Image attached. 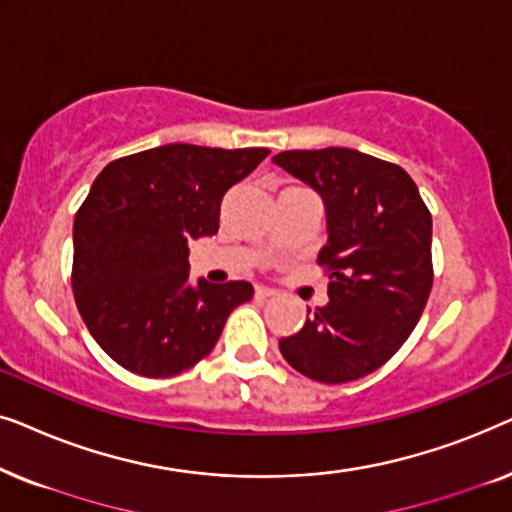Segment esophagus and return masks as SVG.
Here are the masks:
<instances>
[{
  "label": "esophagus",
  "instance_id": "34e87169",
  "mask_svg": "<svg viewBox=\"0 0 512 512\" xmlns=\"http://www.w3.org/2000/svg\"><path fill=\"white\" fill-rule=\"evenodd\" d=\"M272 296H277L275 289H268V286H256V298L265 300V298H272Z\"/></svg>",
  "mask_w": 512,
  "mask_h": 512
}]
</instances>
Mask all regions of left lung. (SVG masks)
Masks as SVG:
<instances>
[{
  "label": "left lung",
  "mask_w": 512,
  "mask_h": 512,
  "mask_svg": "<svg viewBox=\"0 0 512 512\" xmlns=\"http://www.w3.org/2000/svg\"><path fill=\"white\" fill-rule=\"evenodd\" d=\"M319 193L326 209L328 303L279 340L291 368L317 382L366 377L394 356L422 317L433 284L431 214L410 174L331 146L272 158Z\"/></svg>",
  "instance_id": "obj_1"
}]
</instances>
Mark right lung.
<instances>
[{
	"label": "right lung",
	"mask_w": 512,
	"mask_h": 512,
	"mask_svg": "<svg viewBox=\"0 0 512 512\" xmlns=\"http://www.w3.org/2000/svg\"><path fill=\"white\" fill-rule=\"evenodd\" d=\"M268 149L165 144L97 174L74 219L72 289L97 345L118 366L172 377L212 352L249 282L188 279V242L219 230L221 200Z\"/></svg>",
	"instance_id": "add662e5"
}]
</instances>
